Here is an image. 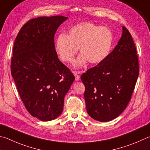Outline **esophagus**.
<instances>
[{
	"mask_svg": "<svg viewBox=\"0 0 150 150\" xmlns=\"http://www.w3.org/2000/svg\"><path fill=\"white\" fill-rule=\"evenodd\" d=\"M81 73H82L81 71H73V75H74L75 77V81H80V76H79V75L81 74Z\"/></svg>",
	"mask_w": 150,
	"mask_h": 150,
	"instance_id": "esophagus-1",
	"label": "esophagus"
}]
</instances>
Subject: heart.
<instances>
[{
  "instance_id": "b5f03b06",
  "label": "heart",
  "mask_w": 150,
  "mask_h": 150,
  "mask_svg": "<svg viewBox=\"0 0 150 150\" xmlns=\"http://www.w3.org/2000/svg\"><path fill=\"white\" fill-rule=\"evenodd\" d=\"M113 40L110 29L91 22H83L71 27L66 35H59L55 48L65 62L73 60L79 48L81 54L74 63V67L77 68L84 66L87 61L92 64L102 62L110 53Z\"/></svg>"
}]
</instances>
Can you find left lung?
I'll use <instances>...</instances> for the list:
<instances>
[{"instance_id":"8db88e82","label":"left lung","mask_w":150,"mask_h":150,"mask_svg":"<svg viewBox=\"0 0 150 150\" xmlns=\"http://www.w3.org/2000/svg\"><path fill=\"white\" fill-rule=\"evenodd\" d=\"M122 29L113 50L81 77L87 113L98 121H110L121 115L131 99L139 74L134 42L128 29Z\"/></svg>"}]
</instances>
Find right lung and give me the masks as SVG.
<instances>
[{
	"mask_svg": "<svg viewBox=\"0 0 150 150\" xmlns=\"http://www.w3.org/2000/svg\"><path fill=\"white\" fill-rule=\"evenodd\" d=\"M68 18L39 17L19 31L13 47L11 73L29 113L42 121L58 117L75 77L59 60L54 35Z\"/></svg>",
	"mask_w": 150,
	"mask_h": 150,
	"instance_id": "add662e5",
	"label": "right lung"
}]
</instances>
